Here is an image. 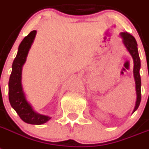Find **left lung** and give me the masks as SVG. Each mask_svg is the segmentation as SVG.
I'll return each mask as SVG.
<instances>
[{"instance_id": "1", "label": "left lung", "mask_w": 149, "mask_h": 149, "mask_svg": "<svg viewBox=\"0 0 149 149\" xmlns=\"http://www.w3.org/2000/svg\"><path fill=\"white\" fill-rule=\"evenodd\" d=\"M121 37L123 38V42L126 46V49L132 55L133 59L134 68H133V75L135 82H136V106L134 108L133 113L138 109L139 106L141 102V77H140L139 69L141 67V62H140V58L139 55L138 48H137V42L136 39L132 36L131 34L123 32L120 33Z\"/></svg>"}]
</instances>
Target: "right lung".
<instances>
[{"label": "right lung", "instance_id": "add662e5", "mask_svg": "<svg viewBox=\"0 0 149 149\" xmlns=\"http://www.w3.org/2000/svg\"><path fill=\"white\" fill-rule=\"evenodd\" d=\"M36 31L33 30L23 39L18 48L17 56L12 65V72L9 79V101L23 121L33 125L45 123L51 117L41 115L33 110L28 103L22 87V68L25 63L29 50L35 39Z\"/></svg>", "mask_w": 149, "mask_h": 149}]
</instances>
